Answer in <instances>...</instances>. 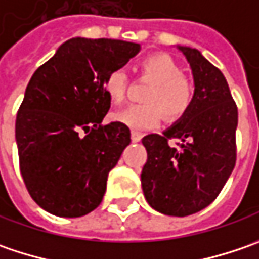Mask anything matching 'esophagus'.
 I'll return each instance as SVG.
<instances>
[{
    "instance_id": "esophagus-1",
    "label": "esophagus",
    "mask_w": 259,
    "mask_h": 259,
    "mask_svg": "<svg viewBox=\"0 0 259 259\" xmlns=\"http://www.w3.org/2000/svg\"><path fill=\"white\" fill-rule=\"evenodd\" d=\"M142 135L141 132H136V130H132V141L133 142H139L142 139Z\"/></svg>"
}]
</instances>
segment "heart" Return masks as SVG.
Masks as SVG:
<instances>
[{
    "instance_id": "heart-1",
    "label": "heart",
    "mask_w": 259,
    "mask_h": 259,
    "mask_svg": "<svg viewBox=\"0 0 259 259\" xmlns=\"http://www.w3.org/2000/svg\"><path fill=\"white\" fill-rule=\"evenodd\" d=\"M142 76L153 81L143 96L145 104H133L113 114V118L130 129L155 127L161 117L166 121L183 118L194 103V84L183 75L180 65L166 53H153L139 63ZM129 78L116 69L106 76L103 88L111 103L120 104L126 98Z\"/></svg>"
}]
</instances>
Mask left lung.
<instances>
[{"mask_svg": "<svg viewBox=\"0 0 259 259\" xmlns=\"http://www.w3.org/2000/svg\"><path fill=\"white\" fill-rule=\"evenodd\" d=\"M178 49L193 71L194 103L162 135L142 139L148 159L141 181L151 207L184 218L213 203L231 177L236 163L238 107L220 69L197 49ZM169 139H178L179 146L171 147Z\"/></svg>", "mask_w": 259, "mask_h": 259, "instance_id": "1", "label": "left lung"}]
</instances>
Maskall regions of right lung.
<instances>
[{
  "instance_id": "obj_1",
  "label": "right lung",
  "mask_w": 259,
  "mask_h": 259,
  "mask_svg": "<svg viewBox=\"0 0 259 259\" xmlns=\"http://www.w3.org/2000/svg\"><path fill=\"white\" fill-rule=\"evenodd\" d=\"M139 51L124 40L73 37L33 73L16 141L23 181L43 210L81 218L100 206L108 172L130 143L126 124H101L110 108L103 82Z\"/></svg>"
}]
</instances>
